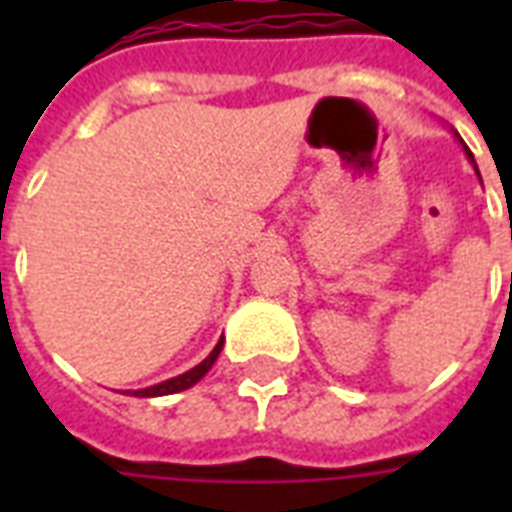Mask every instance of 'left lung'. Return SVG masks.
<instances>
[{"label":"left lung","mask_w":512,"mask_h":512,"mask_svg":"<svg viewBox=\"0 0 512 512\" xmlns=\"http://www.w3.org/2000/svg\"><path fill=\"white\" fill-rule=\"evenodd\" d=\"M454 138H457V140H460V143H462V138H460V135H457V132H454ZM462 148H465V156H468V159H470V164H473V170H476V175H478L476 159H473V154H470V148H468V146H465V143H462ZM478 177H481V175H478Z\"/></svg>","instance_id":"left-lung-1"}]
</instances>
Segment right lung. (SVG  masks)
Wrapping results in <instances>:
<instances>
[{
  "label": "right lung",
  "mask_w": 512,
  "mask_h": 512,
  "mask_svg": "<svg viewBox=\"0 0 512 512\" xmlns=\"http://www.w3.org/2000/svg\"><path fill=\"white\" fill-rule=\"evenodd\" d=\"M223 337L217 340V345L212 348V353H209L201 364H196L193 369H188V372L177 374V377H172V380H164L159 382V385H151V388H140V390H122V393H127V396H138V398H156V396H170V393H180V390H188L193 388L196 382L204 377V374L212 369V364L217 361V356H220V350H223Z\"/></svg>",
  "instance_id": "right-lung-1"
}]
</instances>
